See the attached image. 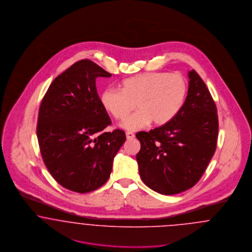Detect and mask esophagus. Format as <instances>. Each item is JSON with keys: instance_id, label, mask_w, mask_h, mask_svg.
<instances>
[{"instance_id": "1", "label": "esophagus", "mask_w": 252, "mask_h": 252, "mask_svg": "<svg viewBox=\"0 0 252 252\" xmlns=\"http://www.w3.org/2000/svg\"><path fill=\"white\" fill-rule=\"evenodd\" d=\"M126 139L130 140V139H133L135 137V134L133 132L127 131L126 133Z\"/></svg>"}]
</instances>
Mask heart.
I'll list each match as a JSON object with an SVG mask.
<instances>
[{"instance_id": "1", "label": "heart", "mask_w": 252, "mask_h": 252, "mask_svg": "<svg viewBox=\"0 0 252 252\" xmlns=\"http://www.w3.org/2000/svg\"><path fill=\"white\" fill-rule=\"evenodd\" d=\"M188 82L178 72H152L125 79L120 89L107 88L101 104L115 119L123 120L135 107L138 110L121 124L126 130H139L153 123L162 126L173 120L183 107Z\"/></svg>"}]
</instances>
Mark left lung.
<instances>
[{
    "label": "left lung",
    "mask_w": 252,
    "mask_h": 252,
    "mask_svg": "<svg viewBox=\"0 0 252 252\" xmlns=\"http://www.w3.org/2000/svg\"><path fill=\"white\" fill-rule=\"evenodd\" d=\"M188 76V94L178 115L161 126L136 134L141 143L136 156L141 179L161 194L192 188L216 152V103L197 72L192 70Z\"/></svg>",
    "instance_id": "8db88e82"
}]
</instances>
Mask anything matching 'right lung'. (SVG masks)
Listing matches in <instances>:
<instances>
[{
  "label": "right lung",
  "mask_w": 252,
  "mask_h": 252,
  "mask_svg": "<svg viewBox=\"0 0 252 252\" xmlns=\"http://www.w3.org/2000/svg\"><path fill=\"white\" fill-rule=\"evenodd\" d=\"M92 60L72 64L50 85L37 117L40 154L52 177L72 192H92L109 179L113 158L126 142L97 94V77H110Z\"/></svg>",
  "instance_id": "right-lung-1"
}]
</instances>
